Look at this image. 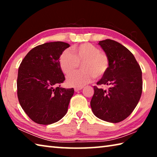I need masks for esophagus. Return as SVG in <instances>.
Returning a JSON list of instances; mask_svg holds the SVG:
<instances>
[{"label": "esophagus", "instance_id": "esophagus-1", "mask_svg": "<svg viewBox=\"0 0 157 157\" xmlns=\"http://www.w3.org/2000/svg\"><path fill=\"white\" fill-rule=\"evenodd\" d=\"M82 88H83V87H75V88H74V90H75V91H80V90H82Z\"/></svg>", "mask_w": 157, "mask_h": 157}]
</instances>
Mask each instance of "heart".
Wrapping results in <instances>:
<instances>
[{"mask_svg":"<svg viewBox=\"0 0 157 157\" xmlns=\"http://www.w3.org/2000/svg\"><path fill=\"white\" fill-rule=\"evenodd\" d=\"M72 54L64 50L59 58L62 71L66 75L75 72L78 64L82 63V71L73 74L67 79L70 86L82 87L91 82L93 79L100 78L105 75L109 67V59L105 52L94 45L89 43L73 46Z\"/></svg>","mask_w":157,"mask_h":157,"instance_id":"obj_1","label":"heart"}]
</instances>
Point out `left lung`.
I'll use <instances>...</instances> for the list:
<instances>
[{
	"label": "left lung",
	"mask_w": 157,
	"mask_h": 157,
	"mask_svg": "<svg viewBox=\"0 0 157 157\" xmlns=\"http://www.w3.org/2000/svg\"><path fill=\"white\" fill-rule=\"evenodd\" d=\"M98 44L109 59V67L98 85L110 86L108 91L94 86L91 107L94 115L109 123H119L132 113L141 96L142 71L129 50L111 39Z\"/></svg>",
	"instance_id": "8db88e82"
}]
</instances>
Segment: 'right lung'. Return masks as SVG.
I'll use <instances>...</instances> for the list:
<instances>
[{
  "mask_svg": "<svg viewBox=\"0 0 157 157\" xmlns=\"http://www.w3.org/2000/svg\"><path fill=\"white\" fill-rule=\"evenodd\" d=\"M70 46L55 41L34 47L18 71L17 95L21 107L34 123L50 124L66 115L74 89L60 87L65 80L59 58Z\"/></svg>",
  "mask_w": 157,
  "mask_h": 157,
  "instance_id": "obj_1",
  "label": "right lung"
}]
</instances>
